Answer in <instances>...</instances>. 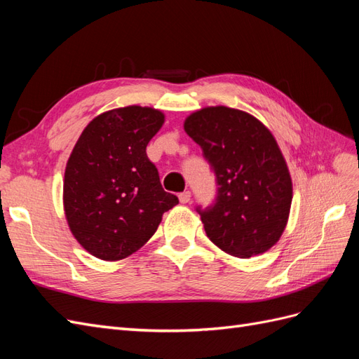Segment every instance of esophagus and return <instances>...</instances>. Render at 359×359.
I'll return each instance as SVG.
<instances>
[{"instance_id": "1", "label": "esophagus", "mask_w": 359, "mask_h": 359, "mask_svg": "<svg viewBox=\"0 0 359 359\" xmlns=\"http://www.w3.org/2000/svg\"><path fill=\"white\" fill-rule=\"evenodd\" d=\"M190 198H191V193H190V191H182V193H180V202H181V203H189V202H190Z\"/></svg>"}]
</instances>
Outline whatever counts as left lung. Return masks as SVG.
<instances>
[{
	"mask_svg": "<svg viewBox=\"0 0 359 359\" xmlns=\"http://www.w3.org/2000/svg\"><path fill=\"white\" fill-rule=\"evenodd\" d=\"M217 182L211 205L196 211L206 236L223 252L253 257L283 233L292 203L286 161L269 130L231 107H205L184 123Z\"/></svg>",
	"mask_w": 359,
	"mask_h": 359,
	"instance_id": "8db88e82",
	"label": "left lung"
}]
</instances>
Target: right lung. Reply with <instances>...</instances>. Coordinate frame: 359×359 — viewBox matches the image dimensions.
I'll list each match as a JSON object with an SVG mask.
<instances>
[{"label": "right lung", "instance_id": "obj_1", "mask_svg": "<svg viewBox=\"0 0 359 359\" xmlns=\"http://www.w3.org/2000/svg\"><path fill=\"white\" fill-rule=\"evenodd\" d=\"M165 123L160 111L127 106L85 127L64 175L70 231L93 256L119 260L154 235L180 201L163 190L147 145Z\"/></svg>", "mask_w": 359, "mask_h": 359}]
</instances>
